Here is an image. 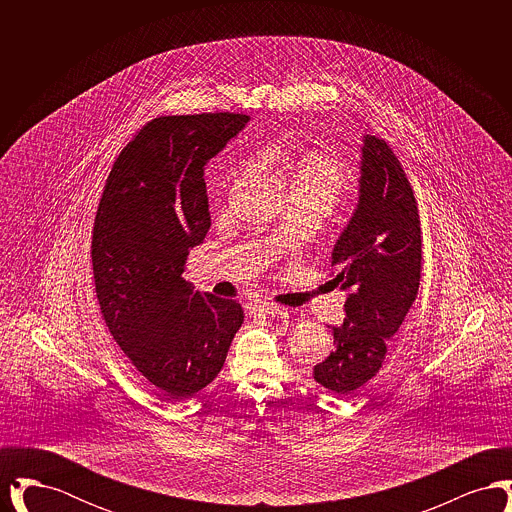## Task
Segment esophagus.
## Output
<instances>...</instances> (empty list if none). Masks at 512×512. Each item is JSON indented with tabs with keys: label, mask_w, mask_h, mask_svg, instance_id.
I'll return each instance as SVG.
<instances>
[{
	"label": "esophagus",
	"mask_w": 512,
	"mask_h": 512,
	"mask_svg": "<svg viewBox=\"0 0 512 512\" xmlns=\"http://www.w3.org/2000/svg\"><path fill=\"white\" fill-rule=\"evenodd\" d=\"M259 315L263 317H286L288 315V309L286 307H280V305H272V303H259L253 307Z\"/></svg>",
	"instance_id": "1"
}]
</instances>
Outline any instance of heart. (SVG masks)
Segmentation results:
<instances>
[{
    "instance_id": "obj_1",
    "label": "heart",
    "mask_w": 512,
    "mask_h": 512,
    "mask_svg": "<svg viewBox=\"0 0 512 512\" xmlns=\"http://www.w3.org/2000/svg\"><path fill=\"white\" fill-rule=\"evenodd\" d=\"M257 163L261 169L274 171L286 180L292 197L317 201L328 209L353 182L351 171L340 159L324 151H305L292 157L286 151L270 146L261 149Z\"/></svg>"
}]
</instances>
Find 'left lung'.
I'll list each match as a JSON object with an SVG mask.
<instances>
[{
  "mask_svg": "<svg viewBox=\"0 0 512 512\" xmlns=\"http://www.w3.org/2000/svg\"><path fill=\"white\" fill-rule=\"evenodd\" d=\"M345 292V318L328 326L334 351L313 368L318 384L349 399L378 374L388 340L407 317L420 284L422 236L413 188L390 146L365 134L359 195L330 257Z\"/></svg>",
  "mask_w": 512,
  "mask_h": 512,
  "instance_id": "1",
  "label": "left lung"
}]
</instances>
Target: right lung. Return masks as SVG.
<instances>
[{
  "label": "right lung",
  "instance_id": "right-lung-1",
  "mask_svg": "<svg viewBox=\"0 0 512 512\" xmlns=\"http://www.w3.org/2000/svg\"><path fill=\"white\" fill-rule=\"evenodd\" d=\"M247 122L232 113L149 122L99 201L92 265L105 324L132 366L174 401L217 378L244 322L240 303L195 292L182 274L211 226L205 167Z\"/></svg>",
  "mask_w": 512,
  "mask_h": 512
}]
</instances>
